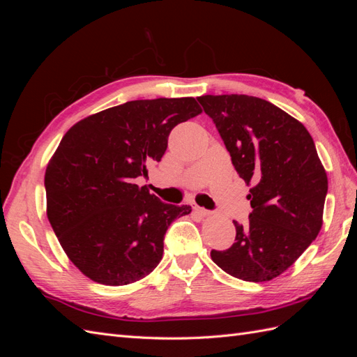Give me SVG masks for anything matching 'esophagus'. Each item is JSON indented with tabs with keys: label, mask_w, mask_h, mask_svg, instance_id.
<instances>
[{
	"label": "esophagus",
	"mask_w": 357,
	"mask_h": 357,
	"mask_svg": "<svg viewBox=\"0 0 357 357\" xmlns=\"http://www.w3.org/2000/svg\"><path fill=\"white\" fill-rule=\"evenodd\" d=\"M193 210H195L201 215V218H208V215L211 214L210 210H205V208L199 207V205H195V207H193Z\"/></svg>",
	"instance_id": "1"
}]
</instances>
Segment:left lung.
<instances>
[{"label": "left lung", "mask_w": 357, "mask_h": 357, "mask_svg": "<svg viewBox=\"0 0 357 357\" xmlns=\"http://www.w3.org/2000/svg\"><path fill=\"white\" fill-rule=\"evenodd\" d=\"M197 100L213 119L236 172L253 185L248 223L234 222L235 243L228 250H211V259L244 282H269L319 235L326 171L307 128L277 105L236 93Z\"/></svg>", "instance_id": "8db88e82"}]
</instances>
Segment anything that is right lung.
<instances>
[{
	"instance_id": "1",
	"label": "right lung",
	"mask_w": 357,
	"mask_h": 357,
	"mask_svg": "<svg viewBox=\"0 0 357 357\" xmlns=\"http://www.w3.org/2000/svg\"><path fill=\"white\" fill-rule=\"evenodd\" d=\"M192 96L137 100L68 129L45 176L47 219L70 261L96 283L123 286L149 275L164 236L189 205L162 202L139 188L176 125L201 113Z\"/></svg>"
}]
</instances>
